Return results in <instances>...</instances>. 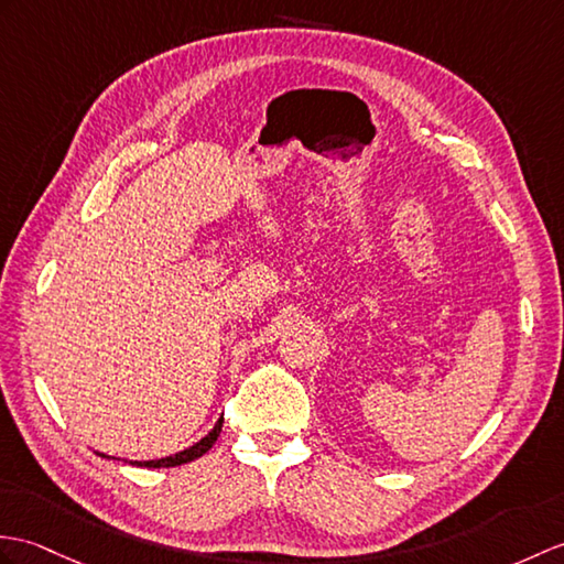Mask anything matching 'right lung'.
<instances>
[{
  "mask_svg": "<svg viewBox=\"0 0 564 564\" xmlns=\"http://www.w3.org/2000/svg\"><path fill=\"white\" fill-rule=\"evenodd\" d=\"M220 427H223V417H218L214 430L208 432L206 437H202L199 442H194L192 447H187V449H182V452H177V454H170V456H163V459H155V462H127V464L143 466V468H170V466L189 464V462H194V459H199V456H204L208 449L214 447V442H216L218 435H220ZM100 456H105V454H100ZM105 459H110V456H105Z\"/></svg>",
  "mask_w": 564,
  "mask_h": 564,
  "instance_id": "1",
  "label": "right lung"
}]
</instances>
